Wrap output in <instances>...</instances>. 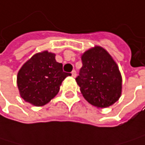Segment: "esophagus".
Returning <instances> with one entry per match:
<instances>
[{
  "instance_id": "1",
  "label": "esophagus",
  "mask_w": 145,
  "mask_h": 145,
  "mask_svg": "<svg viewBox=\"0 0 145 145\" xmlns=\"http://www.w3.org/2000/svg\"><path fill=\"white\" fill-rule=\"evenodd\" d=\"M71 76H72V77H76V70H73L71 72Z\"/></svg>"
}]
</instances>
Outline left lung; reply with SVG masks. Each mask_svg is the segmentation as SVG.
<instances>
[{"label":"left lung","mask_w":145,"mask_h":145,"mask_svg":"<svg viewBox=\"0 0 145 145\" xmlns=\"http://www.w3.org/2000/svg\"><path fill=\"white\" fill-rule=\"evenodd\" d=\"M81 57L82 67L76 81L85 100L98 108L113 105L122 93V76L116 62L98 45L87 50Z\"/></svg>","instance_id":"8db88e82"}]
</instances>
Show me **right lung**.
Here are the masks:
<instances>
[{
    "mask_svg": "<svg viewBox=\"0 0 145 145\" xmlns=\"http://www.w3.org/2000/svg\"><path fill=\"white\" fill-rule=\"evenodd\" d=\"M56 54L44 50L34 54L20 69L17 86L20 97L35 106L49 103L59 92L63 81L71 74L63 70Z\"/></svg>",
    "mask_w": 145,
    "mask_h": 145,
    "instance_id": "1",
    "label": "right lung"
}]
</instances>
